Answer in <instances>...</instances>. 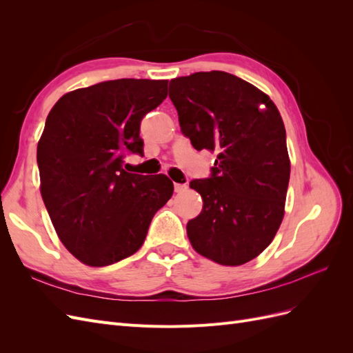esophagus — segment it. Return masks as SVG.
<instances>
[{"label":"esophagus","instance_id":"esophagus-1","mask_svg":"<svg viewBox=\"0 0 353 353\" xmlns=\"http://www.w3.org/2000/svg\"><path fill=\"white\" fill-rule=\"evenodd\" d=\"M174 188H175V193L181 194V193H184V191L188 190V185L187 184H178V183H175Z\"/></svg>","mask_w":353,"mask_h":353}]
</instances>
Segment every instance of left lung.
<instances>
[{
  "label": "left lung",
  "mask_w": 353,
  "mask_h": 353,
  "mask_svg": "<svg viewBox=\"0 0 353 353\" xmlns=\"http://www.w3.org/2000/svg\"><path fill=\"white\" fill-rule=\"evenodd\" d=\"M169 97L196 150L218 153L212 176L190 183L203 199L187 223L191 245L227 266L254 259L281 225L290 179L279 109L254 85L221 70L172 79Z\"/></svg>",
  "instance_id": "obj_1"
}]
</instances>
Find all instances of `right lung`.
Returning a JSON list of instances; mask_svg holds the SVG:
<instances>
[{
  "label": "right lung",
  "mask_w": 353,
  "mask_h": 353,
  "mask_svg": "<svg viewBox=\"0 0 353 353\" xmlns=\"http://www.w3.org/2000/svg\"><path fill=\"white\" fill-rule=\"evenodd\" d=\"M168 95V81L116 79L70 91L47 116L37 160L41 196L65 248L108 266L141 248L154 213L172 197L166 175L130 174L143 153L140 123Z\"/></svg>",
  "instance_id": "add662e5"
}]
</instances>
